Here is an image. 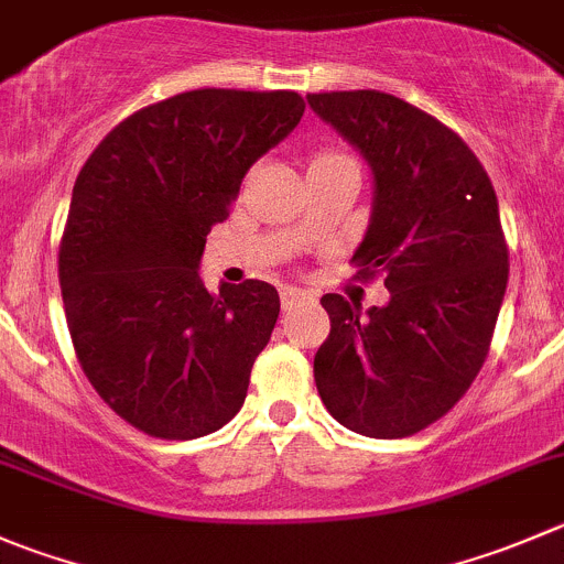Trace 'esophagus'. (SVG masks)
<instances>
[{"label": "esophagus", "instance_id": "34e87169", "mask_svg": "<svg viewBox=\"0 0 564 564\" xmlns=\"http://www.w3.org/2000/svg\"><path fill=\"white\" fill-rule=\"evenodd\" d=\"M305 300H311V297L305 292H300V289H294V286H283L281 289V305L286 311L297 308V305L305 303Z\"/></svg>", "mask_w": 564, "mask_h": 564}]
</instances>
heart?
<instances>
[{
  "label": "heart",
  "instance_id": "obj_1",
  "mask_svg": "<svg viewBox=\"0 0 564 564\" xmlns=\"http://www.w3.org/2000/svg\"><path fill=\"white\" fill-rule=\"evenodd\" d=\"M330 162H352V156L341 154V151H322L311 160V165H330Z\"/></svg>",
  "mask_w": 564,
  "mask_h": 564
}]
</instances>
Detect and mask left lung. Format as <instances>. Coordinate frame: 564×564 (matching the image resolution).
<instances>
[{"label": "left lung", "mask_w": 564, "mask_h": 564, "mask_svg": "<svg viewBox=\"0 0 564 564\" xmlns=\"http://www.w3.org/2000/svg\"><path fill=\"white\" fill-rule=\"evenodd\" d=\"M311 109L375 176L352 261L386 275L382 308L325 294L330 336L314 380L333 419L366 438H408L449 413L488 358L510 259L499 200L460 134L380 90L311 93Z\"/></svg>", "instance_id": "8db88e82"}]
</instances>
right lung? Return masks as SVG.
<instances>
[{
    "instance_id": "obj_1",
    "label": "right lung",
    "mask_w": 564,
    "mask_h": 564,
    "mask_svg": "<svg viewBox=\"0 0 564 564\" xmlns=\"http://www.w3.org/2000/svg\"><path fill=\"white\" fill-rule=\"evenodd\" d=\"M305 112L294 90L178 93L120 120L79 171L59 239L82 371L131 427L167 441L220 430L275 327V286L198 275L206 234Z\"/></svg>"
}]
</instances>
